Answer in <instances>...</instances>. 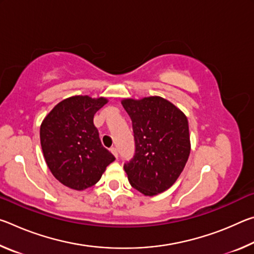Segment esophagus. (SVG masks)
<instances>
[{"label":"esophagus","instance_id":"esophagus-1","mask_svg":"<svg viewBox=\"0 0 254 254\" xmlns=\"http://www.w3.org/2000/svg\"><path fill=\"white\" fill-rule=\"evenodd\" d=\"M111 152L114 154V157H115V158H118V157H119V152H118V149H117V148H114V147H113V148H111Z\"/></svg>","mask_w":254,"mask_h":254}]
</instances>
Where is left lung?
Listing matches in <instances>:
<instances>
[{"label": "left lung", "mask_w": 254, "mask_h": 254, "mask_svg": "<svg viewBox=\"0 0 254 254\" xmlns=\"http://www.w3.org/2000/svg\"><path fill=\"white\" fill-rule=\"evenodd\" d=\"M134 136V154L124 162L133 188L147 196L165 191L182 174L190 152L187 118L165 98L123 100Z\"/></svg>", "instance_id": "left-lung-1"}]
</instances>
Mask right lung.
I'll return each mask as SVG.
<instances>
[{
    "instance_id": "add662e5",
    "label": "right lung",
    "mask_w": 254,
    "mask_h": 254,
    "mask_svg": "<svg viewBox=\"0 0 254 254\" xmlns=\"http://www.w3.org/2000/svg\"><path fill=\"white\" fill-rule=\"evenodd\" d=\"M106 98L72 96L60 102L40 127V142L47 165L65 186L83 190L101 179L115 157L101 143L94 114Z\"/></svg>"
}]
</instances>
